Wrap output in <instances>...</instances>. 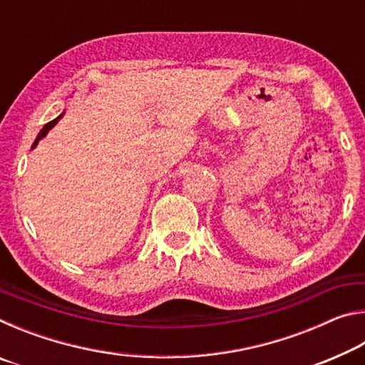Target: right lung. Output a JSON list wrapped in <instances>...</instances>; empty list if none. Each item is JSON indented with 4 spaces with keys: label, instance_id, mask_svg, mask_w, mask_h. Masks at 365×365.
Returning <instances> with one entry per match:
<instances>
[{
    "label": "right lung",
    "instance_id": "right-lung-1",
    "mask_svg": "<svg viewBox=\"0 0 365 365\" xmlns=\"http://www.w3.org/2000/svg\"><path fill=\"white\" fill-rule=\"evenodd\" d=\"M63 115H64V113H63V114H59V115L56 117V119H54V120H51V122H48V123H46V125L41 128V130H40V133H38V135H36V138H35V141H34V145H32V150H34V148H35L36 145H38V141H40L41 138H45V137H46V133H48L49 130H51V128H53L54 125H56V123L59 122V119H61V117H63Z\"/></svg>",
    "mask_w": 365,
    "mask_h": 365
}]
</instances>
